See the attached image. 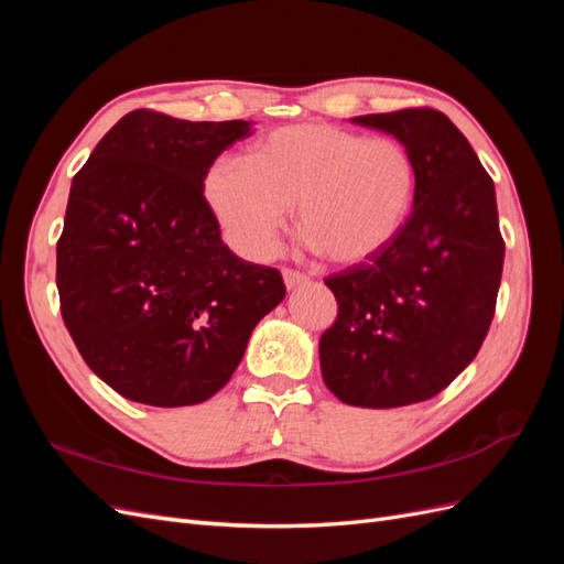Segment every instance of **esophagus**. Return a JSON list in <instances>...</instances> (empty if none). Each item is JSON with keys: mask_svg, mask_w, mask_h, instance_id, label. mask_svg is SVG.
Segmentation results:
<instances>
[{"mask_svg": "<svg viewBox=\"0 0 564 564\" xmlns=\"http://www.w3.org/2000/svg\"><path fill=\"white\" fill-rule=\"evenodd\" d=\"M282 278H284L286 289H296V286H301V284L308 282V275H305V272H301V270H292V268H284V270H282Z\"/></svg>", "mask_w": 564, "mask_h": 564, "instance_id": "34e87169", "label": "esophagus"}]
</instances>
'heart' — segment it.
I'll return each instance as SVG.
<instances>
[{
    "label": "heart",
    "mask_w": 564,
    "mask_h": 564,
    "mask_svg": "<svg viewBox=\"0 0 564 564\" xmlns=\"http://www.w3.org/2000/svg\"><path fill=\"white\" fill-rule=\"evenodd\" d=\"M416 181L414 155L398 139L296 124L268 133L249 160H216L202 191L228 242L247 259L275 253L296 204L305 245L336 263H360L400 235Z\"/></svg>",
    "instance_id": "b5f03b06"
}]
</instances>
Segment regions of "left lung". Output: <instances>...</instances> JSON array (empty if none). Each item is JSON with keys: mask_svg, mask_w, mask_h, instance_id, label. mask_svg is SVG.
<instances>
[{"mask_svg": "<svg viewBox=\"0 0 564 564\" xmlns=\"http://www.w3.org/2000/svg\"><path fill=\"white\" fill-rule=\"evenodd\" d=\"M402 141L416 195L400 235L324 280L338 315L319 338L322 379L352 406L431 400L480 350L503 270L494 181L452 119L431 108L352 117Z\"/></svg>", "mask_w": 564, "mask_h": 564, "instance_id": "left-lung-1", "label": "left lung"}]
</instances>
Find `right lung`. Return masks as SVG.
I'll return each mask as SVG.
<instances>
[{
	"label": "right lung",
	"instance_id": "add662e5",
	"mask_svg": "<svg viewBox=\"0 0 564 564\" xmlns=\"http://www.w3.org/2000/svg\"><path fill=\"white\" fill-rule=\"evenodd\" d=\"M251 122L133 110L98 141L67 197L56 245L61 313L79 355L119 395L152 406L209 400L286 289L235 256L204 174Z\"/></svg>",
	"mask_w": 564,
	"mask_h": 564
}]
</instances>
